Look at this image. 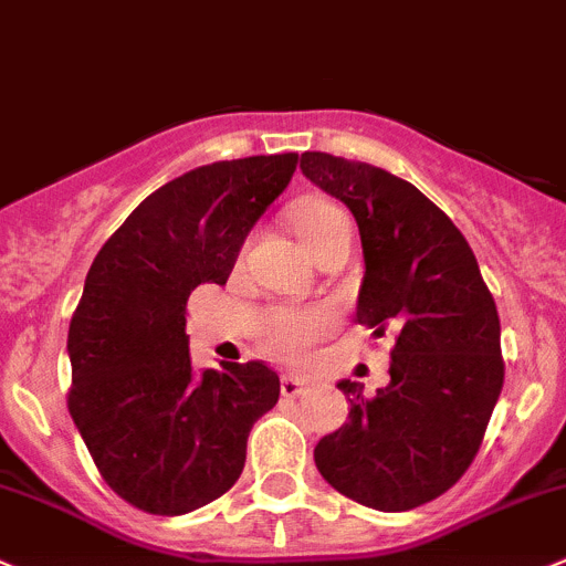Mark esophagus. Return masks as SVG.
<instances>
[{
  "instance_id": "34e87169",
  "label": "esophagus",
  "mask_w": 566,
  "mask_h": 566,
  "mask_svg": "<svg viewBox=\"0 0 566 566\" xmlns=\"http://www.w3.org/2000/svg\"><path fill=\"white\" fill-rule=\"evenodd\" d=\"M306 387H310V381H304V378H298V376H282V384H279V389H282L284 398H295V395L304 392Z\"/></svg>"
}]
</instances>
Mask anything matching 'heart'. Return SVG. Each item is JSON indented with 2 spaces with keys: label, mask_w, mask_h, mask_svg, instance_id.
Segmentation results:
<instances>
[{
  "label": "heart",
  "mask_w": 566,
  "mask_h": 566,
  "mask_svg": "<svg viewBox=\"0 0 566 566\" xmlns=\"http://www.w3.org/2000/svg\"><path fill=\"white\" fill-rule=\"evenodd\" d=\"M290 223H293V232L298 234L304 249L310 251L312 245L321 243L328 232H334L339 223H348V218L343 216L339 207L321 199H312L304 201L301 207H295L293 216H290ZM326 310H312V306L310 310H282L268 321L265 348L271 350L276 359L298 361L301 356L312 348V343L326 332Z\"/></svg>",
  "instance_id": "obj_1"
}]
</instances>
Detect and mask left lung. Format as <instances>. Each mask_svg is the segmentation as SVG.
<instances>
[{"label": "left lung", "mask_w": 566, "mask_h": 566, "mask_svg": "<svg viewBox=\"0 0 566 566\" xmlns=\"http://www.w3.org/2000/svg\"><path fill=\"white\" fill-rule=\"evenodd\" d=\"M301 171L356 218L365 279L356 321L395 332L389 384H337L348 422L315 448L323 479L361 506L406 512L451 490L484 440L503 389L501 321L451 218L370 163L304 151Z\"/></svg>", "instance_id": "1"}]
</instances>
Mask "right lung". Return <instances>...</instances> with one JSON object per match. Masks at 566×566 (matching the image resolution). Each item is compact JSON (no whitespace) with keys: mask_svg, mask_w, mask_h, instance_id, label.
Returning <instances> with one entry per match:
<instances>
[{"mask_svg":"<svg viewBox=\"0 0 566 566\" xmlns=\"http://www.w3.org/2000/svg\"><path fill=\"white\" fill-rule=\"evenodd\" d=\"M298 155L193 168L146 196L102 245L69 326V411L109 490L140 512L188 514L232 490L249 431L279 400L262 361L190 365L185 306L227 284Z\"/></svg>","mask_w":566,"mask_h":566,"instance_id":"add662e5","label":"right lung"}]
</instances>
